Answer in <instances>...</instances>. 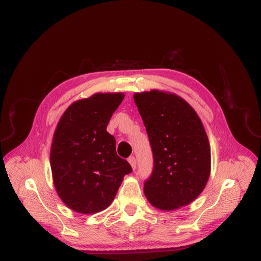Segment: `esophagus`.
<instances>
[{"label": "esophagus", "instance_id": "esophagus-1", "mask_svg": "<svg viewBox=\"0 0 261 261\" xmlns=\"http://www.w3.org/2000/svg\"><path fill=\"white\" fill-rule=\"evenodd\" d=\"M128 161H129V163H130V165H131V167H132V169L135 170V168H136V159H135L134 156H130V158L128 159Z\"/></svg>", "mask_w": 261, "mask_h": 261}]
</instances>
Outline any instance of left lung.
I'll use <instances>...</instances> for the list:
<instances>
[{"label": "left lung", "instance_id": "8db88e82", "mask_svg": "<svg viewBox=\"0 0 261 261\" xmlns=\"http://www.w3.org/2000/svg\"><path fill=\"white\" fill-rule=\"evenodd\" d=\"M133 97L153 155L144 193L159 210L185 206L202 193L211 173V146L202 121L174 94L152 90Z\"/></svg>", "mask_w": 261, "mask_h": 261}]
</instances>
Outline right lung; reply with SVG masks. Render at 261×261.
<instances>
[{"label":"right lung","mask_w":261,"mask_h":261,"mask_svg":"<svg viewBox=\"0 0 261 261\" xmlns=\"http://www.w3.org/2000/svg\"><path fill=\"white\" fill-rule=\"evenodd\" d=\"M125 95L97 93L75 101L61 116L50 149L54 185L67 207L80 214L107 208L130 164L116 153L107 126Z\"/></svg>","instance_id":"obj_1"}]
</instances>
